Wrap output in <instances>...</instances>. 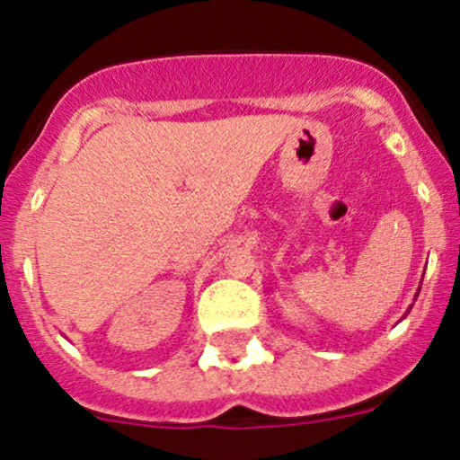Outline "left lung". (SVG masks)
<instances>
[{
    "instance_id": "left-lung-1",
    "label": "left lung",
    "mask_w": 460,
    "mask_h": 460,
    "mask_svg": "<svg viewBox=\"0 0 460 460\" xmlns=\"http://www.w3.org/2000/svg\"><path fill=\"white\" fill-rule=\"evenodd\" d=\"M417 294H420V292H417Z\"/></svg>"
}]
</instances>
